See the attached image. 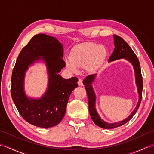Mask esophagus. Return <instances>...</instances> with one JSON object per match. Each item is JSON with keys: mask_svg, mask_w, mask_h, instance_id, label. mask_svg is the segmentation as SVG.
<instances>
[{"mask_svg": "<svg viewBox=\"0 0 154 154\" xmlns=\"http://www.w3.org/2000/svg\"><path fill=\"white\" fill-rule=\"evenodd\" d=\"M77 83H78L79 86H83V80H82L81 79H79Z\"/></svg>", "mask_w": 154, "mask_h": 154, "instance_id": "34e87169", "label": "esophagus"}]
</instances>
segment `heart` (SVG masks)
Segmentation results:
<instances>
[{
	"instance_id": "heart-1",
	"label": "heart",
	"mask_w": 154,
	"mask_h": 154,
	"mask_svg": "<svg viewBox=\"0 0 154 154\" xmlns=\"http://www.w3.org/2000/svg\"><path fill=\"white\" fill-rule=\"evenodd\" d=\"M107 56V50L103 45L94 42H83L71 50L69 60L66 62L67 68L75 72L77 67L87 66L88 71H94L100 66Z\"/></svg>"
}]
</instances>
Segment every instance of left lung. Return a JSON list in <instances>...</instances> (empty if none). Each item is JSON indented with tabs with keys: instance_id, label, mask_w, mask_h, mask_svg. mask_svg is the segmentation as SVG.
I'll return each instance as SVG.
<instances>
[{
	"instance_id": "8db88e82",
	"label": "left lung",
	"mask_w": 154,
	"mask_h": 154,
	"mask_svg": "<svg viewBox=\"0 0 154 154\" xmlns=\"http://www.w3.org/2000/svg\"><path fill=\"white\" fill-rule=\"evenodd\" d=\"M113 39L115 48H114L113 52L112 54V55L109 57V62H112V61L121 58H125L133 64L134 69L136 82H137L138 92L139 93V96H140V98H139L137 106L136 107L134 110L131 113L129 116L126 118L125 119L116 123H108L100 119V117H99L98 114L96 112L95 109L96 97L93 89H92V87H91V85L92 83V82L93 81L96 75H90L86 77L85 79L83 80V83L85 85L88 96V109L91 119L96 125H98V127L103 128H106V129H110V128L120 127L127 123L128 121L134 116L136 112H137L139 106H140L142 97L143 81L141 73L140 62H139V60L137 58V56L135 54L133 50L131 49L129 45L127 43V42L125 41L123 38H122L119 36H118V35H113Z\"/></svg>"
}]
</instances>
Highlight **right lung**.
<instances>
[{"label":"right lung","mask_w":154,"mask_h":154,"mask_svg":"<svg viewBox=\"0 0 154 154\" xmlns=\"http://www.w3.org/2000/svg\"><path fill=\"white\" fill-rule=\"evenodd\" d=\"M63 56L61 42L43 33L35 35L17 56L12 74L11 96L21 117L35 126L49 128L57 125L65 115L71 93L77 87L76 77L66 79L58 74L66 66ZM42 58L48 69V89L41 99H29L23 89L24 73L29 65Z\"/></svg>","instance_id":"obj_1"}]
</instances>
